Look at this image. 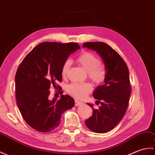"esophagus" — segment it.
Returning <instances> with one entry per match:
<instances>
[{
	"instance_id": "1",
	"label": "esophagus",
	"mask_w": 155,
	"mask_h": 155,
	"mask_svg": "<svg viewBox=\"0 0 155 155\" xmlns=\"http://www.w3.org/2000/svg\"><path fill=\"white\" fill-rule=\"evenodd\" d=\"M82 102L81 101H78L77 100H75V106H80L82 105Z\"/></svg>"
}]
</instances>
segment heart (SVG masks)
I'll use <instances>...</instances> for the list:
<instances>
[{"instance_id": "obj_1", "label": "heart", "mask_w": 155, "mask_h": 155, "mask_svg": "<svg viewBox=\"0 0 155 155\" xmlns=\"http://www.w3.org/2000/svg\"><path fill=\"white\" fill-rule=\"evenodd\" d=\"M77 62L87 72L89 78L96 83L103 82L106 77L104 67L99 63V59L94 54L85 51L81 53L77 59ZM71 61L67 60L63 64L61 73L65 77L71 66ZM67 91L78 99H82L92 91V86L87 83H72L68 86Z\"/></svg>"}]
</instances>
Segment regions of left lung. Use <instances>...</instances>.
Instances as JSON below:
<instances>
[{
	"mask_svg": "<svg viewBox=\"0 0 155 155\" xmlns=\"http://www.w3.org/2000/svg\"><path fill=\"white\" fill-rule=\"evenodd\" d=\"M83 48L96 51L105 65L104 83L98 86L93 92L96 104L100 103L98 109L87 103L92 108V116L85 120L91 131L103 134L110 131L120 123L127 110L131 88L129 83V70L121 56L104 42H86Z\"/></svg>",
	"mask_w": 155,
	"mask_h": 155,
	"instance_id": "left-lung-1",
	"label": "left lung"
}]
</instances>
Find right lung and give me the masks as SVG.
I'll list each match as a JSON object with an SVG mask.
<instances>
[{
    "mask_svg": "<svg viewBox=\"0 0 155 155\" xmlns=\"http://www.w3.org/2000/svg\"><path fill=\"white\" fill-rule=\"evenodd\" d=\"M80 48L77 43L43 42L20 64L15 76L17 105L24 120L35 130H53L59 125L61 115L74 106V100L69 95L50 100L49 88L57 87V82L62 80L64 61Z\"/></svg>",
    "mask_w": 155,
    "mask_h": 155,
    "instance_id": "obj_1",
    "label": "right lung"
}]
</instances>
